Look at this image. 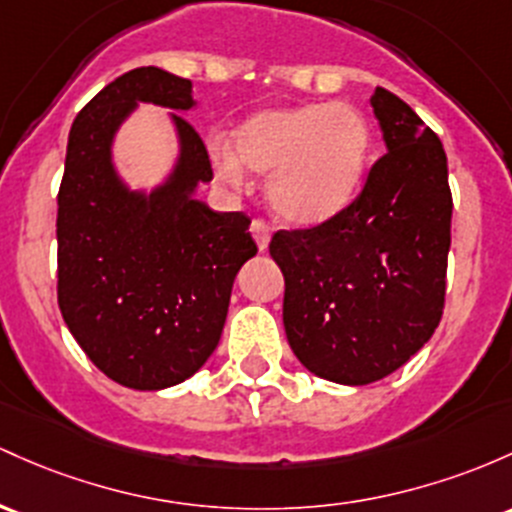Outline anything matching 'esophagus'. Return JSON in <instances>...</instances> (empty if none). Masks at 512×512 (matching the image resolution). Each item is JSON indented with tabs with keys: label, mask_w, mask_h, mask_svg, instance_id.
Returning a JSON list of instances; mask_svg holds the SVG:
<instances>
[{
	"label": "esophagus",
	"mask_w": 512,
	"mask_h": 512,
	"mask_svg": "<svg viewBox=\"0 0 512 512\" xmlns=\"http://www.w3.org/2000/svg\"><path fill=\"white\" fill-rule=\"evenodd\" d=\"M250 233H252V238H255L257 247H260V250H267L269 238H272V230H269L267 223L265 221H252Z\"/></svg>",
	"instance_id": "obj_1"
}]
</instances>
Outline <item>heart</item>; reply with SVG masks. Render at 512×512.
<instances>
[{
  "label": "heart",
  "mask_w": 512,
  "mask_h": 512,
  "mask_svg": "<svg viewBox=\"0 0 512 512\" xmlns=\"http://www.w3.org/2000/svg\"><path fill=\"white\" fill-rule=\"evenodd\" d=\"M372 145L362 109L347 101H313L255 111L233 131V148L213 145L211 160L228 182H240L243 167L269 174L272 209L299 226H318L362 192Z\"/></svg>",
  "instance_id": "b5f03b06"
}]
</instances>
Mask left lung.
Instances as JSON below:
<instances>
[{"label": "left lung", "mask_w": 512, "mask_h": 512, "mask_svg": "<svg viewBox=\"0 0 512 512\" xmlns=\"http://www.w3.org/2000/svg\"><path fill=\"white\" fill-rule=\"evenodd\" d=\"M386 153L362 194L311 230H279L284 330L311 374L345 386L384 379L440 325L452 226L447 155L411 106L376 87Z\"/></svg>", "instance_id": "left-lung-1"}]
</instances>
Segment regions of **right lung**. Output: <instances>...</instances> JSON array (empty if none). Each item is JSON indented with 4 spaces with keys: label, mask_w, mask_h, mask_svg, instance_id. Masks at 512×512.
I'll return each instance as SVG.
<instances>
[{
    "label": "right lung",
    "mask_w": 512,
    "mask_h": 512,
    "mask_svg": "<svg viewBox=\"0 0 512 512\" xmlns=\"http://www.w3.org/2000/svg\"><path fill=\"white\" fill-rule=\"evenodd\" d=\"M138 103L170 108L173 167L153 190L120 177L113 145ZM192 82L160 67L116 77L70 128L58 194V303L84 355L116 384L160 391L194 376L226 325L235 274L257 255L245 213L199 201L209 153L182 114Z\"/></svg>",
    "instance_id": "add662e5"
}]
</instances>
